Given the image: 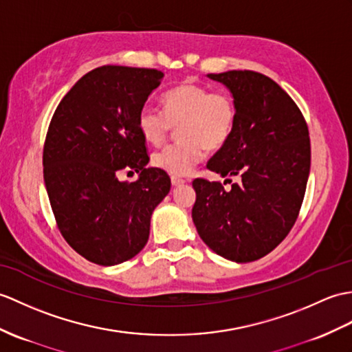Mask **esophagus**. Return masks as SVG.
<instances>
[{
	"label": "esophagus",
	"instance_id": "obj_1",
	"mask_svg": "<svg viewBox=\"0 0 352 352\" xmlns=\"http://www.w3.org/2000/svg\"><path fill=\"white\" fill-rule=\"evenodd\" d=\"M170 183H173V186H182V184H184L186 183V179H183V178H179V177H170Z\"/></svg>",
	"mask_w": 352,
	"mask_h": 352
}]
</instances>
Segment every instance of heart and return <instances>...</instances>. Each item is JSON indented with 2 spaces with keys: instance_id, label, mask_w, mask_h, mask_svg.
Instances as JSON below:
<instances>
[{
  "instance_id": "heart-1",
  "label": "heart",
  "mask_w": 352,
  "mask_h": 352,
  "mask_svg": "<svg viewBox=\"0 0 352 352\" xmlns=\"http://www.w3.org/2000/svg\"><path fill=\"white\" fill-rule=\"evenodd\" d=\"M236 122V104L226 91L206 85L179 84L163 96V112L145 104L138 113V129L145 141L159 144L178 127L182 141L165 145L151 156L153 165L173 175H187L210 150L223 146Z\"/></svg>"
}]
</instances>
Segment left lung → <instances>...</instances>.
<instances>
[{
    "label": "left lung",
    "instance_id": "8db88e82",
    "mask_svg": "<svg viewBox=\"0 0 352 352\" xmlns=\"http://www.w3.org/2000/svg\"><path fill=\"white\" fill-rule=\"evenodd\" d=\"M207 76L230 89L236 104L234 132L207 168L239 175L240 183L226 190L193 179L192 219L217 255L252 263L279 246L296 223L310 170L309 130L298 106L268 76L252 70Z\"/></svg>",
    "mask_w": 352,
    "mask_h": 352
}]
</instances>
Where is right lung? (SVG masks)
I'll return each mask as SVG.
<instances>
[{
    "label": "right lung",
    "mask_w": 352,
    "mask_h": 352,
    "mask_svg": "<svg viewBox=\"0 0 352 352\" xmlns=\"http://www.w3.org/2000/svg\"><path fill=\"white\" fill-rule=\"evenodd\" d=\"M156 69L102 65L63 97L47 129L43 178L63 236L99 265L132 259L148 241L154 208L170 178L150 162L138 113L160 85ZM122 168L140 173L120 182Z\"/></svg>",
    "instance_id": "add662e5"
}]
</instances>
